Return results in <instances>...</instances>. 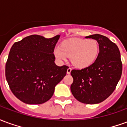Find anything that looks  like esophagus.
Instances as JSON below:
<instances>
[{"label": "esophagus", "instance_id": "obj_1", "mask_svg": "<svg viewBox=\"0 0 127 127\" xmlns=\"http://www.w3.org/2000/svg\"><path fill=\"white\" fill-rule=\"evenodd\" d=\"M71 70H72L71 68H70V67H69V68H68V69H67V71H66L67 74H70V73H71Z\"/></svg>", "mask_w": 127, "mask_h": 127}]
</instances>
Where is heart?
Segmentation results:
<instances>
[{
    "label": "heart",
    "mask_w": 127,
    "mask_h": 127,
    "mask_svg": "<svg viewBox=\"0 0 127 127\" xmlns=\"http://www.w3.org/2000/svg\"><path fill=\"white\" fill-rule=\"evenodd\" d=\"M98 53V44L94 39H71L64 41L61 47H56L54 54L60 61L71 57V62L79 69L86 68L93 63Z\"/></svg>",
    "instance_id": "heart-1"
}]
</instances>
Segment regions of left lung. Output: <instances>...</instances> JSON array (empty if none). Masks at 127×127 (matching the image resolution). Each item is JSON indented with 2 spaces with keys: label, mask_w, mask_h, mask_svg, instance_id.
<instances>
[{
  "label": "left lung",
  "mask_w": 127,
  "mask_h": 127,
  "mask_svg": "<svg viewBox=\"0 0 127 127\" xmlns=\"http://www.w3.org/2000/svg\"><path fill=\"white\" fill-rule=\"evenodd\" d=\"M98 42L99 52L89 66L73 69L71 91L77 101L86 104L99 103L111 95L120 80L123 64L119 49L107 37L99 34L86 36Z\"/></svg>",
  "instance_id": "left-lung-1"
}]
</instances>
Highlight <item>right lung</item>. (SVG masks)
I'll list each match as a JSON object with an SVG mask.
<instances>
[{
    "instance_id": "obj_1",
    "label": "right lung",
    "mask_w": 127,
    "mask_h": 127,
    "mask_svg": "<svg viewBox=\"0 0 127 127\" xmlns=\"http://www.w3.org/2000/svg\"><path fill=\"white\" fill-rule=\"evenodd\" d=\"M59 37L46 39L33 34L12 45L5 77L13 94L21 101L32 105L46 102L66 75L69 66H58L54 63V50Z\"/></svg>"
}]
</instances>
